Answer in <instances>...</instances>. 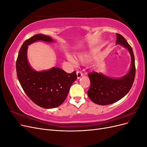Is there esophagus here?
<instances>
[{
  "label": "esophagus",
  "mask_w": 147,
  "mask_h": 147,
  "mask_svg": "<svg viewBox=\"0 0 147 147\" xmlns=\"http://www.w3.org/2000/svg\"><path fill=\"white\" fill-rule=\"evenodd\" d=\"M77 78L79 79V78H80L83 76V74H82V72H81V71L78 70L77 72Z\"/></svg>",
  "instance_id": "1"
}]
</instances>
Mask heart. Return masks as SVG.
I'll return each mask as SVG.
<instances>
[{
    "mask_svg": "<svg viewBox=\"0 0 147 147\" xmlns=\"http://www.w3.org/2000/svg\"><path fill=\"white\" fill-rule=\"evenodd\" d=\"M69 59L71 61H74L71 56H69ZM89 59H90V57H89V56H88L87 55H80L78 56V61L81 62V63H86V62L89 61Z\"/></svg>",
    "mask_w": 147,
    "mask_h": 147,
    "instance_id": "b5f03b06",
    "label": "heart"
}]
</instances>
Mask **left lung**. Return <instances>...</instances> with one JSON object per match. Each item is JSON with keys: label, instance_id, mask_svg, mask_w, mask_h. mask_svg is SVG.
Wrapping results in <instances>:
<instances>
[{"label": "left lung", "instance_id": "left-lung-1", "mask_svg": "<svg viewBox=\"0 0 147 147\" xmlns=\"http://www.w3.org/2000/svg\"><path fill=\"white\" fill-rule=\"evenodd\" d=\"M116 43L127 49L131 56V65L129 72L119 78H113L101 73L92 72L88 74L91 86L88 95L94 103L109 105L116 102L125 96L130 91L136 75L135 58L131 47L121 35L117 34Z\"/></svg>", "mask_w": 147, "mask_h": 147}]
</instances>
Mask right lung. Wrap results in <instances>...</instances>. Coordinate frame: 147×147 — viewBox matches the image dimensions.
Returning <instances> with one entry per match:
<instances>
[{
  "mask_svg": "<svg viewBox=\"0 0 147 147\" xmlns=\"http://www.w3.org/2000/svg\"><path fill=\"white\" fill-rule=\"evenodd\" d=\"M53 42L52 38L43 34H36L26 40L21 46L17 57V77L24 91L35 104L45 109H53L63 103L70 88L76 80V72L66 73L63 69L53 67L37 72L29 65L28 47L35 42Z\"/></svg>",
  "mask_w": 147,
  "mask_h": 147,
  "instance_id": "right-lung-1",
  "label": "right lung"
}]
</instances>
